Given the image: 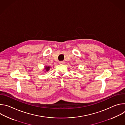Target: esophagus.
I'll return each instance as SVG.
<instances>
[{"mask_svg": "<svg viewBox=\"0 0 125 125\" xmlns=\"http://www.w3.org/2000/svg\"><path fill=\"white\" fill-rule=\"evenodd\" d=\"M59 63L60 64H65V62L64 61H60Z\"/></svg>", "mask_w": 125, "mask_h": 125, "instance_id": "obj_1", "label": "esophagus"}]
</instances>
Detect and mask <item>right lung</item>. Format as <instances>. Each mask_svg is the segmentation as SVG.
Here are the masks:
<instances>
[{"instance_id":"obj_1","label":"right lung","mask_w":125,"mask_h":125,"mask_svg":"<svg viewBox=\"0 0 125 125\" xmlns=\"http://www.w3.org/2000/svg\"><path fill=\"white\" fill-rule=\"evenodd\" d=\"M45 69H46V71H48L50 69V67H45Z\"/></svg>"}]
</instances>
